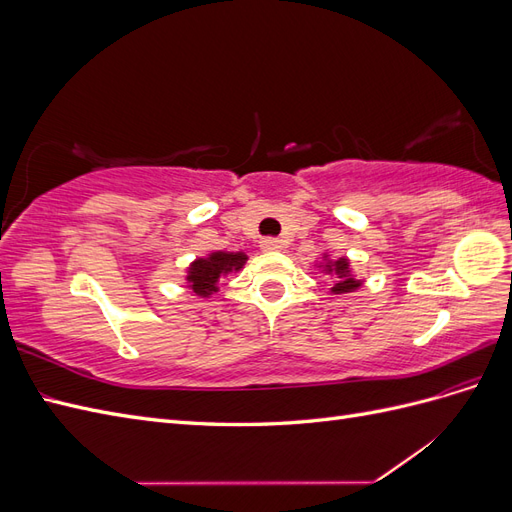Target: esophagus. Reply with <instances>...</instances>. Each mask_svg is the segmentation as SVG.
<instances>
[{"label": "esophagus", "mask_w": 512, "mask_h": 512, "mask_svg": "<svg viewBox=\"0 0 512 512\" xmlns=\"http://www.w3.org/2000/svg\"><path fill=\"white\" fill-rule=\"evenodd\" d=\"M260 250L262 252H280L282 250V241L275 239V237H267L260 241Z\"/></svg>", "instance_id": "34e87169"}]
</instances>
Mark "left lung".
Here are the masks:
<instances>
[{
    "instance_id": "left-lung-1",
    "label": "left lung",
    "mask_w": 512,
    "mask_h": 512,
    "mask_svg": "<svg viewBox=\"0 0 512 512\" xmlns=\"http://www.w3.org/2000/svg\"><path fill=\"white\" fill-rule=\"evenodd\" d=\"M322 271L327 275L335 277V284L331 288V292L335 294H346V292H354L356 288H361V280H356L350 269L348 258H337V260H329V256L324 254V262H322Z\"/></svg>"
}]
</instances>
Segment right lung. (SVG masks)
Here are the masks:
<instances>
[{
    "label": "right lung",
    "mask_w": 512,
    "mask_h": 512,
    "mask_svg": "<svg viewBox=\"0 0 512 512\" xmlns=\"http://www.w3.org/2000/svg\"><path fill=\"white\" fill-rule=\"evenodd\" d=\"M245 260L247 256L243 252H211L205 258H196L185 275L188 288L196 297L207 299L213 292H218L220 277L241 271Z\"/></svg>",
    "instance_id": "add662e5"
}]
</instances>
